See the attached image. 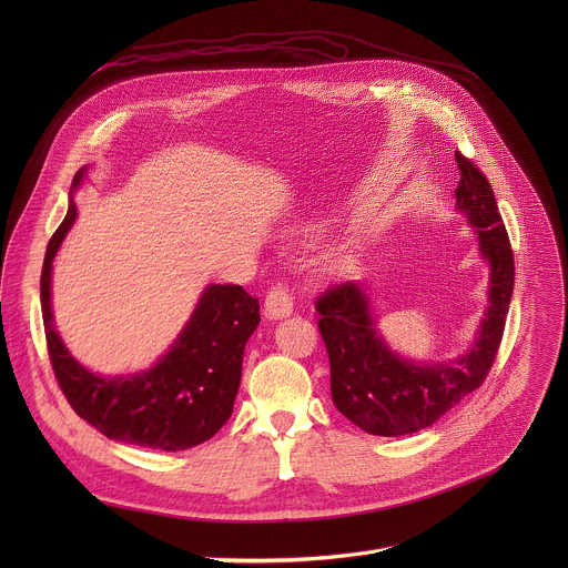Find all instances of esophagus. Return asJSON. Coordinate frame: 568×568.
Masks as SVG:
<instances>
[{
    "mask_svg": "<svg viewBox=\"0 0 568 568\" xmlns=\"http://www.w3.org/2000/svg\"><path fill=\"white\" fill-rule=\"evenodd\" d=\"M292 296H290V292L285 290V287H274L270 294H267V298H265V314H267V318H272V321H278V318H285V316H290L292 314Z\"/></svg>",
    "mask_w": 568,
    "mask_h": 568,
    "instance_id": "obj_1",
    "label": "esophagus"
}]
</instances>
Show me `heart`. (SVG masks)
<instances>
[{
  "instance_id": "1",
  "label": "heart",
  "mask_w": 568,
  "mask_h": 568,
  "mask_svg": "<svg viewBox=\"0 0 568 568\" xmlns=\"http://www.w3.org/2000/svg\"><path fill=\"white\" fill-rule=\"evenodd\" d=\"M348 252H344V250H335V252H331V254H326V258H323V267H326L331 274H337V272H342L344 267H346V263H348Z\"/></svg>"
}]
</instances>
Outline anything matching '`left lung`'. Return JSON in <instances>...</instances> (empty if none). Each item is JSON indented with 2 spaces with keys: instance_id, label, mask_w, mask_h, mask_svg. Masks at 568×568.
<instances>
[{
  "instance_id": "obj_1",
  "label": "left lung",
  "mask_w": 568,
  "mask_h": 568,
  "mask_svg": "<svg viewBox=\"0 0 568 568\" xmlns=\"http://www.w3.org/2000/svg\"><path fill=\"white\" fill-rule=\"evenodd\" d=\"M456 211L474 229L488 265L485 305L469 348L449 362H416L384 339L368 287L344 283L316 301L318 331L331 357L335 407L373 436H407L438 423L490 373L515 287L510 240L485 175L456 152Z\"/></svg>"
}]
</instances>
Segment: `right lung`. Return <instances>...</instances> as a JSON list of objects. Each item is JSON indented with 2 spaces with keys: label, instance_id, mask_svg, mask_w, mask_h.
I'll use <instances>...</instances> for the list:
<instances>
[{
  "label": "right lung",
  "instance_id": "right-lung-1",
  "mask_svg": "<svg viewBox=\"0 0 568 568\" xmlns=\"http://www.w3.org/2000/svg\"><path fill=\"white\" fill-rule=\"evenodd\" d=\"M88 166L78 171L69 211L53 233L40 278V303L53 373L71 409L110 440L180 452L213 438L231 418L242 377L245 346L261 323L258 298L240 285H206L169 351L150 368L101 375L80 364L55 331L51 305L53 261L75 222L73 193Z\"/></svg>",
  "mask_w": 568,
  "mask_h": 568
}]
</instances>
